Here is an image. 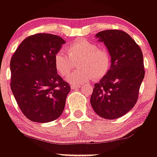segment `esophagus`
<instances>
[{
    "label": "esophagus",
    "mask_w": 157,
    "mask_h": 157,
    "mask_svg": "<svg viewBox=\"0 0 157 157\" xmlns=\"http://www.w3.org/2000/svg\"><path fill=\"white\" fill-rule=\"evenodd\" d=\"M81 86V84H73L71 85V89H76L77 88H80Z\"/></svg>",
    "instance_id": "esophagus-1"
}]
</instances>
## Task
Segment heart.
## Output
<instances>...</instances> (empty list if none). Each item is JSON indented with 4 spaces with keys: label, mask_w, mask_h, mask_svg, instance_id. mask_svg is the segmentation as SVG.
<instances>
[{
    "label": "heart",
    "mask_w": 157,
    "mask_h": 157,
    "mask_svg": "<svg viewBox=\"0 0 157 157\" xmlns=\"http://www.w3.org/2000/svg\"><path fill=\"white\" fill-rule=\"evenodd\" d=\"M66 52L60 50L56 53L55 66L59 75L64 77L72 69V61L80 60V68L69 74L66 78L71 83L86 82L94 76L97 79L101 78L109 72L111 67L109 52L87 40H77L66 46Z\"/></svg>",
    "instance_id": "heart-1"
}]
</instances>
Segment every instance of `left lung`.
<instances>
[{"label": "left lung", "instance_id": "8db88e82", "mask_svg": "<svg viewBox=\"0 0 157 157\" xmlns=\"http://www.w3.org/2000/svg\"><path fill=\"white\" fill-rule=\"evenodd\" d=\"M95 37L107 47L111 64L109 72L94 84L90 102L97 115L113 120L127 113L137 101L145 77L143 55L131 36L121 30H105Z\"/></svg>", "mask_w": 157, "mask_h": 157}]
</instances>
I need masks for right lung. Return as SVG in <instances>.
<instances>
[{
	"label": "right lung",
	"mask_w": 157,
	"mask_h": 157,
	"mask_svg": "<svg viewBox=\"0 0 157 157\" xmlns=\"http://www.w3.org/2000/svg\"><path fill=\"white\" fill-rule=\"evenodd\" d=\"M65 43L57 35L36 34L26 37L11 58V89L31 121H53L63 111L71 88L57 75L55 55Z\"/></svg>",
	"instance_id": "add662e5"
}]
</instances>
